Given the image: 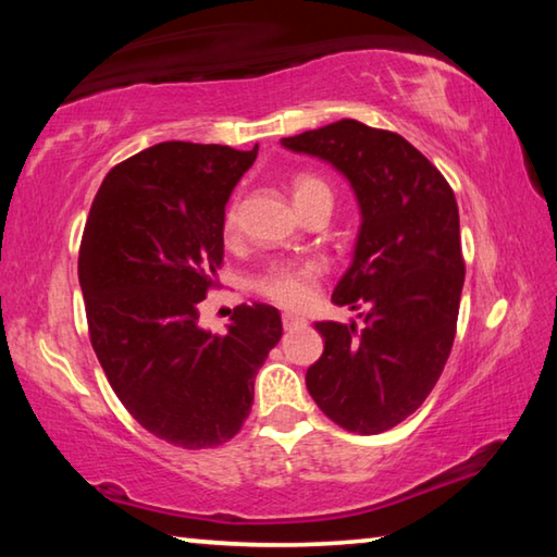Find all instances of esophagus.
<instances>
[{"label": "esophagus", "instance_id": "obj_1", "mask_svg": "<svg viewBox=\"0 0 557 557\" xmlns=\"http://www.w3.org/2000/svg\"><path fill=\"white\" fill-rule=\"evenodd\" d=\"M301 322H305V319L297 317V314H292V312L282 314V326H285V329H292V326H297V324H301Z\"/></svg>", "mask_w": 557, "mask_h": 557}]
</instances>
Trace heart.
<instances>
[{"label": "heart", "instance_id": "obj_1", "mask_svg": "<svg viewBox=\"0 0 557 557\" xmlns=\"http://www.w3.org/2000/svg\"><path fill=\"white\" fill-rule=\"evenodd\" d=\"M292 196H295L297 206H305L307 201L317 199V196H329V199H332V191H329L324 178H319L314 174H297L292 178ZM221 231L225 240L238 238L240 199H233L228 203V209L223 213ZM322 277H324V265L319 260L277 262V265L268 268L262 275L252 280V292L277 307L305 309L309 301L314 299L319 280Z\"/></svg>", "mask_w": 557, "mask_h": 557}]
</instances>
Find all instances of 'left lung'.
Listing matches in <instances>:
<instances>
[{
    "label": "left lung",
    "mask_w": 557,
    "mask_h": 557,
    "mask_svg": "<svg viewBox=\"0 0 557 557\" xmlns=\"http://www.w3.org/2000/svg\"><path fill=\"white\" fill-rule=\"evenodd\" d=\"M282 145L332 162L361 206L354 262L332 301L363 309V326L314 324L324 354L309 366L307 391L338 428L379 435L425 403L455 344L465 285L455 191L398 132L358 120Z\"/></svg>",
    "instance_id": "left-lung-1"
}]
</instances>
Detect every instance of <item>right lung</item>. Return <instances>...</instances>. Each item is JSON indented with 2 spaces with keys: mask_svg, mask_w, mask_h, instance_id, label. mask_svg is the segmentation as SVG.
<instances>
[{
  "mask_svg": "<svg viewBox=\"0 0 557 557\" xmlns=\"http://www.w3.org/2000/svg\"><path fill=\"white\" fill-rule=\"evenodd\" d=\"M256 157L258 145L149 147L110 169L83 231L92 351L132 418L182 449L238 435L282 336L270 305L235 307L225 334L199 326L201 301L219 287L225 203Z\"/></svg>",
  "mask_w": 557,
  "mask_h": 557,
  "instance_id": "right-lung-1",
  "label": "right lung"
}]
</instances>
